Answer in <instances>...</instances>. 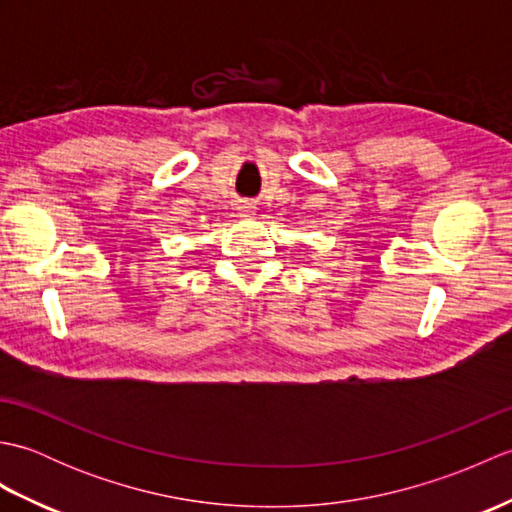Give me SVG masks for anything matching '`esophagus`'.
Returning a JSON list of instances; mask_svg holds the SVG:
<instances>
[{"label": "esophagus", "mask_w": 512, "mask_h": 512, "mask_svg": "<svg viewBox=\"0 0 512 512\" xmlns=\"http://www.w3.org/2000/svg\"><path fill=\"white\" fill-rule=\"evenodd\" d=\"M257 213V206H255V202H248V200H244V202H239L237 204V215L239 217H253Z\"/></svg>", "instance_id": "obj_1"}]
</instances>
